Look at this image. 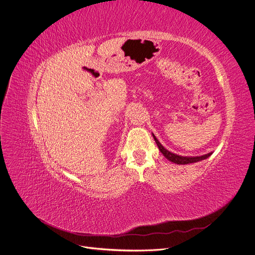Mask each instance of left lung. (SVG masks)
Instances as JSON below:
<instances>
[{
  "label": "left lung",
  "instance_id": "8db88e82",
  "mask_svg": "<svg viewBox=\"0 0 255 255\" xmlns=\"http://www.w3.org/2000/svg\"><path fill=\"white\" fill-rule=\"evenodd\" d=\"M152 136L154 138V140L158 146V149L160 150V152L164 154V156L166 158H168L172 163H175L177 165H187V164H192V163H197V161H200L202 159L207 158L212 154V152L204 154V155H200V156H182V155H178L176 153H173L171 151H169L168 149H166L163 145L160 144V142L156 139V137L154 136V134L152 133Z\"/></svg>",
  "mask_w": 255,
  "mask_h": 255
}]
</instances>
